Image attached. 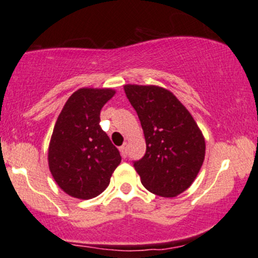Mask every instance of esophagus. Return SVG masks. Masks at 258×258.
Instances as JSON below:
<instances>
[{"label":"esophagus","instance_id":"esophagus-1","mask_svg":"<svg viewBox=\"0 0 258 258\" xmlns=\"http://www.w3.org/2000/svg\"><path fill=\"white\" fill-rule=\"evenodd\" d=\"M120 153H121V156H122V158H126L127 156V143H125L123 146L120 147Z\"/></svg>","mask_w":258,"mask_h":258}]
</instances>
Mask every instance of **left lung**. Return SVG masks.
<instances>
[{
	"mask_svg": "<svg viewBox=\"0 0 258 258\" xmlns=\"http://www.w3.org/2000/svg\"><path fill=\"white\" fill-rule=\"evenodd\" d=\"M137 111L147 152L135 162L150 193L174 198L197 178L205 159V138L190 112L171 91L154 85H125Z\"/></svg>",
	"mask_w": 258,
	"mask_h": 258,
	"instance_id": "left-lung-1",
	"label": "left lung"
}]
</instances>
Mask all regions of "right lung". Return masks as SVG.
Wrapping results in <instances>:
<instances>
[{
  "label": "right lung",
  "mask_w": 258,
  "mask_h": 258,
  "mask_svg": "<svg viewBox=\"0 0 258 258\" xmlns=\"http://www.w3.org/2000/svg\"><path fill=\"white\" fill-rule=\"evenodd\" d=\"M116 91L80 88L59 114L48 147V166L61 190L87 200L105 190L121 156L100 128V110Z\"/></svg>",
  "instance_id": "1"
}]
</instances>
